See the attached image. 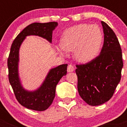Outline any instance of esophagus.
Returning <instances> with one entry per match:
<instances>
[{"mask_svg": "<svg viewBox=\"0 0 127 127\" xmlns=\"http://www.w3.org/2000/svg\"><path fill=\"white\" fill-rule=\"evenodd\" d=\"M74 70V67L72 65H69L67 67V72H73Z\"/></svg>", "mask_w": 127, "mask_h": 127, "instance_id": "34e87169", "label": "esophagus"}]
</instances>
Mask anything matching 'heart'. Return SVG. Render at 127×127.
<instances>
[{
  "instance_id": "heart-1",
  "label": "heart",
  "mask_w": 127,
  "mask_h": 127,
  "mask_svg": "<svg viewBox=\"0 0 127 127\" xmlns=\"http://www.w3.org/2000/svg\"><path fill=\"white\" fill-rule=\"evenodd\" d=\"M104 35L97 25H77L63 33L57 50L62 55L74 51V57L79 62L86 63L95 59L102 45Z\"/></svg>"
}]
</instances>
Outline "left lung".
<instances>
[{"instance_id": "8db88e82", "label": "left lung", "mask_w": 127, "mask_h": 127, "mask_svg": "<svg viewBox=\"0 0 127 127\" xmlns=\"http://www.w3.org/2000/svg\"><path fill=\"white\" fill-rule=\"evenodd\" d=\"M104 41L98 57L86 64L76 65L77 90L90 105H99L109 100L120 81L123 68L122 52L113 30L101 22Z\"/></svg>"}]
</instances>
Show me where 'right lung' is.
<instances>
[{
	"mask_svg": "<svg viewBox=\"0 0 127 127\" xmlns=\"http://www.w3.org/2000/svg\"><path fill=\"white\" fill-rule=\"evenodd\" d=\"M58 26L57 22L33 23L28 25L13 41L7 60L9 81L15 97L20 104L29 109L42 111L50 107L55 97L56 86L67 74V64H62L50 69L41 86L34 91H28L22 85L19 77V51L27 36L37 35L51 43L53 31Z\"/></svg>",
	"mask_w": 127,
	"mask_h": 127,
	"instance_id": "right-lung-1",
	"label": "right lung"
}]
</instances>
